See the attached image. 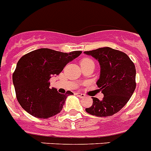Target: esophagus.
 <instances>
[{
  "label": "esophagus",
  "mask_w": 151,
  "mask_h": 151,
  "mask_svg": "<svg viewBox=\"0 0 151 151\" xmlns=\"http://www.w3.org/2000/svg\"><path fill=\"white\" fill-rule=\"evenodd\" d=\"M76 95L78 96V97L79 98H84L86 95H84V94H82V93H79V92H77V93H76Z\"/></svg>",
  "instance_id": "1"
}]
</instances>
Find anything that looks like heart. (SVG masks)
Masks as SVG:
<instances>
[{
  "label": "heart",
  "mask_w": 151,
  "mask_h": 151,
  "mask_svg": "<svg viewBox=\"0 0 151 151\" xmlns=\"http://www.w3.org/2000/svg\"><path fill=\"white\" fill-rule=\"evenodd\" d=\"M86 63H94L92 60L88 59V58H85V59H83V60L81 61V64H86Z\"/></svg>",
  "instance_id": "1"
}]
</instances>
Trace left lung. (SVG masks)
I'll return each mask as SVG.
<instances>
[{
  "label": "left lung",
  "instance_id": "obj_1",
  "mask_svg": "<svg viewBox=\"0 0 151 151\" xmlns=\"http://www.w3.org/2000/svg\"><path fill=\"white\" fill-rule=\"evenodd\" d=\"M85 54L97 60L100 76L97 81L104 98L92 97L93 104L86 112L97 117H108L118 112L131 99L136 88V69L128 56L119 50L103 47Z\"/></svg>",
  "mask_w": 151,
  "mask_h": 151
}]
</instances>
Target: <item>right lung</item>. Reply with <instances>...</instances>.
Returning <instances> with one entry per match:
<instances>
[{"mask_svg": "<svg viewBox=\"0 0 151 151\" xmlns=\"http://www.w3.org/2000/svg\"><path fill=\"white\" fill-rule=\"evenodd\" d=\"M81 53L41 48L22 56L13 74L17 99L22 108L38 118H48L60 113L67 96L73 93L68 91L60 94L56 88H50V79Z\"/></svg>", "mask_w": 151, "mask_h": 151, "instance_id": "add662e5", "label": "right lung"}]
</instances>
